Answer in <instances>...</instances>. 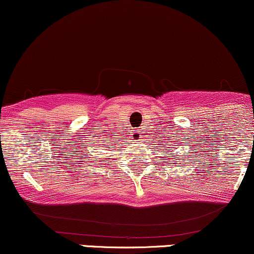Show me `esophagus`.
<instances>
[{
    "label": "esophagus",
    "mask_w": 254,
    "mask_h": 254,
    "mask_svg": "<svg viewBox=\"0 0 254 254\" xmlns=\"http://www.w3.org/2000/svg\"><path fill=\"white\" fill-rule=\"evenodd\" d=\"M132 138L133 139H139V138H141V132H139V131H137V130H133Z\"/></svg>",
    "instance_id": "obj_1"
}]
</instances>
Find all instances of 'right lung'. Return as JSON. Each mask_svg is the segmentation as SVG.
I'll list each match as a JSON object with an SVG mask.
<instances>
[{
	"mask_svg": "<svg viewBox=\"0 0 254 254\" xmlns=\"http://www.w3.org/2000/svg\"><path fill=\"white\" fill-rule=\"evenodd\" d=\"M109 148H110V147H109Z\"/></svg>",
	"mask_w": 254,
	"mask_h": 254,
	"instance_id": "1",
	"label": "right lung"
}]
</instances>
